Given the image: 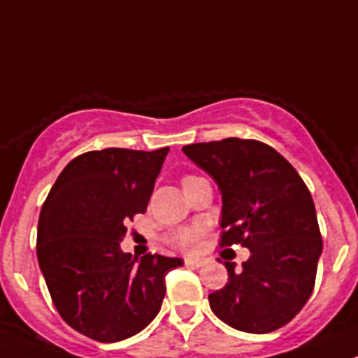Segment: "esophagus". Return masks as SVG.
I'll return each mask as SVG.
<instances>
[{"label":"esophagus","instance_id":"1","mask_svg":"<svg viewBox=\"0 0 358 358\" xmlns=\"http://www.w3.org/2000/svg\"><path fill=\"white\" fill-rule=\"evenodd\" d=\"M183 262H185V265H189V266H201L204 259L199 258V256H185V259H183Z\"/></svg>","mask_w":358,"mask_h":358}]
</instances>
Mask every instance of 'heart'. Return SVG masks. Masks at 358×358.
I'll list each match as a JSON object with an SVG mask.
<instances>
[{"label": "heart", "mask_w": 358, "mask_h": 358, "mask_svg": "<svg viewBox=\"0 0 358 358\" xmlns=\"http://www.w3.org/2000/svg\"><path fill=\"white\" fill-rule=\"evenodd\" d=\"M201 237V229L199 227H190V229H182L178 232L173 234L171 243L175 244L176 248L182 249H194L199 243Z\"/></svg>", "instance_id": "b5f03b06"}]
</instances>
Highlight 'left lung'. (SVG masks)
<instances>
[{"label":"left lung","instance_id":"8db88e82","mask_svg":"<svg viewBox=\"0 0 358 358\" xmlns=\"http://www.w3.org/2000/svg\"><path fill=\"white\" fill-rule=\"evenodd\" d=\"M183 154L208 173L222 194V246L251 256L229 282L208 296L227 326L265 334L286 326L313 291L322 237L310 190L275 149L256 140L192 143Z\"/></svg>","mask_w":358,"mask_h":358}]
</instances>
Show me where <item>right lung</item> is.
Here are the masks:
<instances>
[{
	"instance_id": "right-lung-1",
	"label": "right lung",
	"mask_w": 358,
	"mask_h": 358,
	"mask_svg": "<svg viewBox=\"0 0 358 358\" xmlns=\"http://www.w3.org/2000/svg\"><path fill=\"white\" fill-rule=\"evenodd\" d=\"M169 147L143 152L103 149L72 159L53 183L38 223L39 268L60 317L95 341L145 329L180 258L121 249L126 225L145 213Z\"/></svg>"
}]
</instances>
